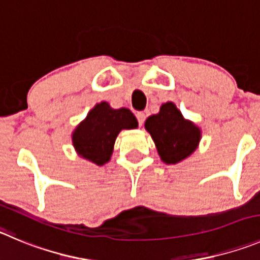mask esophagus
Listing matches in <instances>:
<instances>
[{
    "instance_id": "obj_1",
    "label": "esophagus",
    "mask_w": 260,
    "mask_h": 260,
    "mask_svg": "<svg viewBox=\"0 0 260 260\" xmlns=\"http://www.w3.org/2000/svg\"><path fill=\"white\" fill-rule=\"evenodd\" d=\"M136 118H137L138 120V124L142 125V123H144L145 119H146V114H145L144 111H137V113H136Z\"/></svg>"
}]
</instances>
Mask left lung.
Wrapping results in <instances>:
<instances>
[{
	"instance_id": "8db88e82",
	"label": "left lung",
	"mask_w": 260,
	"mask_h": 260,
	"mask_svg": "<svg viewBox=\"0 0 260 260\" xmlns=\"http://www.w3.org/2000/svg\"><path fill=\"white\" fill-rule=\"evenodd\" d=\"M145 128L151 135L164 163L176 164L195 151L200 141V129L183 119L173 103L161 105L160 111L149 116Z\"/></svg>"
}]
</instances>
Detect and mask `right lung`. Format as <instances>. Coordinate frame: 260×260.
Masks as SVG:
<instances>
[{
	"mask_svg": "<svg viewBox=\"0 0 260 260\" xmlns=\"http://www.w3.org/2000/svg\"><path fill=\"white\" fill-rule=\"evenodd\" d=\"M136 127L137 119L131 110L97 104L73 133V145L82 157L103 166L110 160L119 132Z\"/></svg>",
	"mask_w": 260,
	"mask_h": 260,
	"instance_id": "add662e5",
	"label": "right lung"
}]
</instances>
